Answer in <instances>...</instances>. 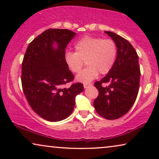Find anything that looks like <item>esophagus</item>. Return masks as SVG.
<instances>
[{"instance_id": "obj_1", "label": "esophagus", "mask_w": 159, "mask_h": 159, "mask_svg": "<svg viewBox=\"0 0 159 159\" xmlns=\"http://www.w3.org/2000/svg\"><path fill=\"white\" fill-rule=\"evenodd\" d=\"M83 85H84V88H88V87H90V86L92 85V84H88V83H86V84H84Z\"/></svg>"}]
</instances>
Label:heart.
I'll use <instances>...</instances> for the list:
<instances>
[{
	"instance_id": "heart-1",
	"label": "heart",
	"mask_w": 159,
	"mask_h": 159,
	"mask_svg": "<svg viewBox=\"0 0 159 159\" xmlns=\"http://www.w3.org/2000/svg\"><path fill=\"white\" fill-rule=\"evenodd\" d=\"M75 53L67 52L65 61L73 73L78 74L86 64L88 65L80 75L79 82H90L98 75H106L111 70L117 55V46L112 39L84 36L76 43Z\"/></svg>"
}]
</instances>
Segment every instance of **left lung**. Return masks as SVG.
Wrapping results in <instances>:
<instances>
[{
	"instance_id": "left-lung-1",
	"label": "left lung",
	"mask_w": 159,
	"mask_h": 159,
	"mask_svg": "<svg viewBox=\"0 0 159 159\" xmlns=\"http://www.w3.org/2000/svg\"><path fill=\"white\" fill-rule=\"evenodd\" d=\"M116 43L117 56L106 77L95 82L99 94L95 99V109L106 119H116L130 110L138 96L140 69L138 53L129 41L112 32L105 31ZM103 83H108L104 87Z\"/></svg>"
}]
</instances>
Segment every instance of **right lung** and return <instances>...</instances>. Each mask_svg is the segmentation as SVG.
<instances>
[{"label": "right lung", "instance_id": "obj_1", "mask_svg": "<svg viewBox=\"0 0 159 159\" xmlns=\"http://www.w3.org/2000/svg\"><path fill=\"white\" fill-rule=\"evenodd\" d=\"M75 34L65 29L45 30L30 43L24 56V93L32 110L45 120L66 119L75 108V97L84 90L80 82L63 88L75 78L65 61V49Z\"/></svg>", "mask_w": 159, "mask_h": 159}]
</instances>
